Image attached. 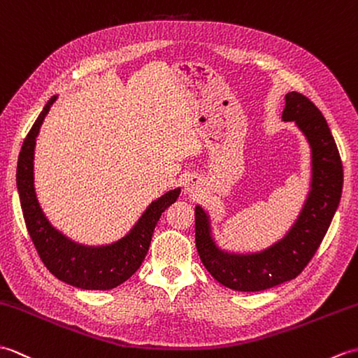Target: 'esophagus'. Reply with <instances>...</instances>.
Masks as SVG:
<instances>
[{
	"instance_id": "34e87169",
	"label": "esophagus",
	"mask_w": 358,
	"mask_h": 358,
	"mask_svg": "<svg viewBox=\"0 0 358 358\" xmlns=\"http://www.w3.org/2000/svg\"><path fill=\"white\" fill-rule=\"evenodd\" d=\"M203 185H205L203 179L201 176H197V174H189V176L185 179L184 189L189 194H197L202 192Z\"/></svg>"
}]
</instances>
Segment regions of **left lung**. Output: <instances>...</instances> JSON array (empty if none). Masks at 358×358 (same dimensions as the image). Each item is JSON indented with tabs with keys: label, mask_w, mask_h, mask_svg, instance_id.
<instances>
[{
	"label": "left lung",
	"mask_w": 358,
	"mask_h": 358,
	"mask_svg": "<svg viewBox=\"0 0 358 358\" xmlns=\"http://www.w3.org/2000/svg\"><path fill=\"white\" fill-rule=\"evenodd\" d=\"M283 122H294L309 147V189L289 228L271 245L254 251L220 246L210 211L197 203L196 248L214 279L234 291L256 292L296 279L313 259L338 208L343 166L327 119L297 92L285 94Z\"/></svg>",
	"instance_id": "obj_1"
}]
</instances>
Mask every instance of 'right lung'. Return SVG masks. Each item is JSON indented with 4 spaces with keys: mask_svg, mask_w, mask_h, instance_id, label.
<instances>
[{
    "mask_svg": "<svg viewBox=\"0 0 358 358\" xmlns=\"http://www.w3.org/2000/svg\"><path fill=\"white\" fill-rule=\"evenodd\" d=\"M58 94L44 106L18 156L17 188L24 220L39 257L47 269L67 285L81 289H113L129 280L144 262L161 214L178 201L180 187L152 201L125 236L104 245H85L55 228L47 219L35 192V147L39 130Z\"/></svg>",
    "mask_w": 358,
    "mask_h": 358,
    "instance_id": "1",
    "label": "right lung"
}]
</instances>
